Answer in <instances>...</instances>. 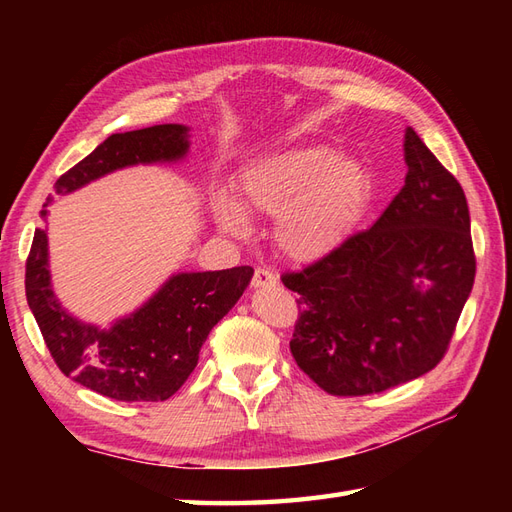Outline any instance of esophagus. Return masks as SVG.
<instances>
[{
	"mask_svg": "<svg viewBox=\"0 0 512 512\" xmlns=\"http://www.w3.org/2000/svg\"><path fill=\"white\" fill-rule=\"evenodd\" d=\"M250 284H253V288H273V286H277V275L270 268L259 266V268H255V275Z\"/></svg>",
	"mask_w": 512,
	"mask_h": 512,
	"instance_id": "obj_1",
	"label": "esophagus"
}]
</instances>
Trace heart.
Masks as SVG:
<instances>
[{"instance_id":"obj_1","label":"heart","mask_w":512,"mask_h":512,"mask_svg":"<svg viewBox=\"0 0 512 512\" xmlns=\"http://www.w3.org/2000/svg\"><path fill=\"white\" fill-rule=\"evenodd\" d=\"M372 195V176L358 158L325 145L277 154L242 178L246 211L277 217V242L292 259L312 262L343 244ZM228 231L242 226L233 204H217Z\"/></svg>"}]
</instances>
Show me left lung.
<instances>
[{
	"instance_id": "8db88e82",
	"label": "left lung",
	"mask_w": 512,
	"mask_h": 512,
	"mask_svg": "<svg viewBox=\"0 0 512 512\" xmlns=\"http://www.w3.org/2000/svg\"><path fill=\"white\" fill-rule=\"evenodd\" d=\"M405 187L374 226L281 281L297 292L290 352L332 396H367L431 372L475 281L466 195L407 127Z\"/></svg>"
}]
</instances>
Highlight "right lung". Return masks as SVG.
Here are the masks:
<instances>
[{"label": "right lung", "mask_w": 512, "mask_h": 512, "mask_svg": "<svg viewBox=\"0 0 512 512\" xmlns=\"http://www.w3.org/2000/svg\"><path fill=\"white\" fill-rule=\"evenodd\" d=\"M187 132L184 125H154L112 134L63 173L57 193L138 162L178 160L189 149ZM250 277V266L173 275L143 308L101 330L72 319L59 306L50 288L48 237L37 228L26 259V299L65 376L112 400L158 402L171 398L191 376L206 336L242 297Z\"/></svg>", "instance_id": "right-lung-1"}]
</instances>
